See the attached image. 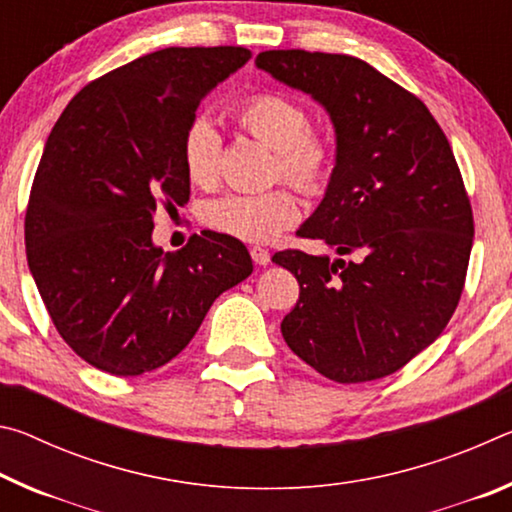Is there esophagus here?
<instances>
[{"mask_svg":"<svg viewBox=\"0 0 512 512\" xmlns=\"http://www.w3.org/2000/svg\"><path fill=\"white\" fill-rule=\"evenodd\" d=\"M250 257H253V262L259 266H266L268 262H271V253H268L266 248H259V246L250 248Z\"/></svg>","mask_w":512,"mask_h":512,"instance_id":"34e87169","label":"esophagus"}]
</instances>
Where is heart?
<instances>
[{
  "mask_svg": "<svg viewBox=\"0 0 512 512\" xmlns=\"http://www.w3.org/2000/svg\"><path fill=\"white\" fill-rule=\"evenodd\" d=\"M241 131L275 151V176L289 180L300 192L318 194L332 178L336 146L327 133L309 128V110L300 101L277 92L250 94L235 108ZM221 137L207 119L187 126L180 158L196 187H212L219 176ZM300 219V201L289 187L259 194H225L205 207V223L212 230L241 241L264 244Z\"/></svg>",
  "mask_w": 512,
  "mask_h": 512,
  "instance_id": "heart-1",
  "label": "heart"
}]
</instances>
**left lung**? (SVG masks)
I'll return each instance as SVG.
<instances>
[{
	"mask_svg": "<svg viewBox=\"0 0 512 512\" xmlns=\"http://www.w3.org/2000/svg\"><path fill=\"white\" fill-rule=\"evenodd\" d=\"M255 65L318 101L336 133L325 198L298 237L339 257L273 255L300 284L284 341L339 384L393 375L438 339L463 293L474 219L452 146L415 94L359 58L275 49Z\"/></svg>",
	"mask_w": 512,
	"mask_h": 512,
	"instance_id": "left-lung-1",
	"label": "left lung"
}]
</instances>
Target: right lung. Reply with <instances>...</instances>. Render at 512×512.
<instances>
[{"mask_svg":"<svg viewBox=\"0 0 512 512\" xmlns=\"http://www.w3.org/2000/svg\"><path fill=\"white\" fill-rule=\"evenodd\" d=\"M253 56L167 47L112 69L67 103L33 178L24 241L63 341L90 366L135 377L187 348L212 302L253 273L239 239L203 230L178 253L153 214L189 201L180 158L198 103Z\"/></svg>","mask_w":512,"mask_h":512,"instance_id":"1","label":"right lung"}]
</instances>
